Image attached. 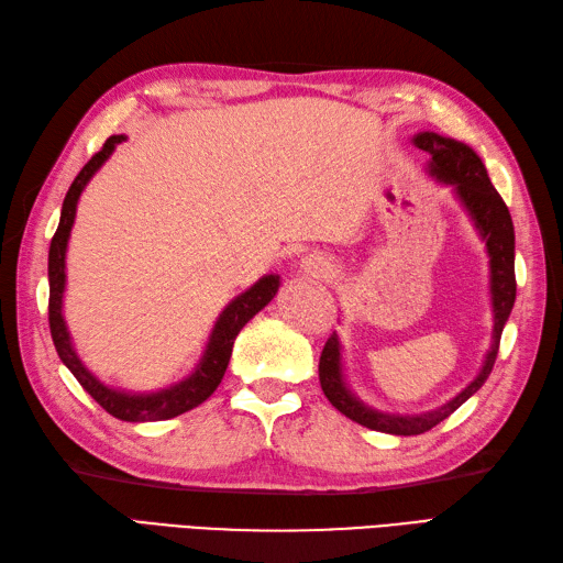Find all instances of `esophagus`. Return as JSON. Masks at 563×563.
Masks as SVG:
<instances>
[{"mask_svg": "<svg viewBox=\"0 0 563 563\" xmlns=\"http://www.w3.org/2000/svg\"><path fill=\"white\" fill-rule=\"evenodd\" d=\"M300 269H303L308 277H314V279H324L332 274V263L324 255H318V253H310L303 257V263H300Z\"/></svg>", "mask_w": 563, "mask_h": 563, "instance_id": "obj_1", "label": "esophagus"}]
</instances>
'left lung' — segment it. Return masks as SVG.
<instances>
[{"mask_svg":"<svg viewBox=\"0 0 563 563\" xmlns=\"http://www.w3.org/2000/svg\"><path fill=\"white\" fill-rule=\"evenodd\" d=\"M413 143L430 155L428 169L437 181L454 186L463 208L468 210L475 229L483 236L489 255V294H492V312H495V329H492V346L485 355V363L479 367L477 377L465 387L454 399L444 406L428 410L420 416H391L382 413L365 406L358 396H355L344 379V363H341V344L336 332L327 339V344L320 355V385L322 391L339 413H344L353 422L363 424V428L387 432V434H422L432 430L434 424L446 420L454 410L471 399V396L485 385L492 367H495L497 353H499V339L504 332V324L509 320L514 300H516V269H514V222L509 208L492 186L483 159L477 157L473 147L459 143L454 139H444L440 133L424 131L418 133Z\"/></svg>","mask_w":563,"mask_h":563,"instance_id":"obj_1","label":"left lung"}]
</instances>
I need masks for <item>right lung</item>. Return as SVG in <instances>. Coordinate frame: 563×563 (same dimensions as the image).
<instances>
[{"label": "right lung", "mask_w": 563, "mask_h": 563, "mask_svg": "<svg viewBox=\"0 0 563 563\" xmlns=\"http://www.w3.org/2000/svg\"><path fill=\"white\" fill-rule=\"evenodd\" d=\"M126 141V135H109L104 141L100 153H95L90 162L84 169L78 172L74 178L71 188L64 198L62 205V219L59 227L54 231L52 243H49V267H47V277H49V332L54 349H57L62 363L71 369L74 377L80 382L95 401H98L109 416H114L119 420L126 422H153V420H169L186 413V410L200 406L202 401H208L214 394V389L222 382L227 365L231 358V349H234V341L239 336L241 329L253 320V314L263 310L274 294L279 291V274H265L263 279L255 282L249 291H243L236 296L231 303L219 314L212 334L208 339V346L202 351V358L196 365L194 373L184 377L176 385L159 389V391H150V394H131V391H119L102 385V382L95 377L90 369L80 363L78 353L71 344V334H68L62 306H64V289H66V245L68 236H71V227L76 219V205L84 188L88 186L90 178L95 176L102 164L109 159V155L114 153V147L119 143Z\"/></svg>", "instance_id": "add662e5"}]
</instances>
